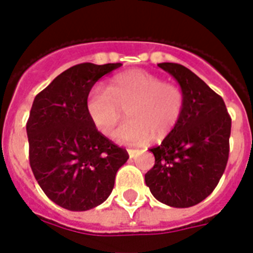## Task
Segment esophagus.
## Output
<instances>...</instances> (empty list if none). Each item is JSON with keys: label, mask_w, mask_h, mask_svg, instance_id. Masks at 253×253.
Segmentation results:
<instances>
[{"label": "esophagus", "mask_w": 253, "mask_h": 253, "mask_svg": "<svg viewBox=\"0 0 253 253\" xmlns=\"http://www.w3.org/2000/svg\"><path fill=\"white\" fill-rule=\"evenodd\" d=\"M127 151H128V155H130L131 159L136 158V156H138V155H139V151L138 150H127Z\"/></svg>", "instance_id": "34e87169"}]
</instances>
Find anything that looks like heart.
<instances>
[{
  "label": "heart",
  "mask_w": 253,
  "mask_h": 253,
  "mask_svg": "<svg viewBox=\"0 0 253 253\" xmlns=\"http://www.w3.org/2000/svg\"><path fill=\"white\" fill-rule=\"evenodd\" d=\"M85 109L93 126L105 136L114 132L126 110L130 121L115 134L119 143L160 142L180 122L185 93L181 86L164 83L156 75L132 69L113 77L106 90L91 89Z\"/></svg>",
  "instance_id": "heart-1"
}]
</instances>
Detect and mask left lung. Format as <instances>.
Masks as SVG:
<instances>
[{"instance_id": "obj_1", "label": "left lung", "mask_w": 253, "mask_h": 253, "mask_svg": "<svg viewBox=\"0 0 253 253\" xmlns=\"http://www.w3.org/2000/svg\"><path fill=\"white\" fill-rule=\"evenodd\" d=\"M185 93V109L174 130L152 147L155 166L146 184L158 201L172 208L200 204L219 182L228 162L231 117L223 98L177 63L158 64Z\"/></svg>"}]
</instances>
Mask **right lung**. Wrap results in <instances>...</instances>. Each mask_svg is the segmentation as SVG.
I'll return each mask as SVG.
<instances>
[{
    "mask_svg": "<svg viewBox=\"0 0 253 253\" xmlns=\"http://www.w3.org/2000/svg\"><path fill=\"white\" fill-rule=\"evenodd\" d=\"M121 65H73L34 99L26 125L30 167L45 196L67 210L85 211L106 201L128 159L93 126L85 109L93 85Z\"/></svg>",
    "mask_w": 253,
    "mask_h": 253,
    "instance_id": "obj_1",
    "label": "right lung"
}]
</instances>
